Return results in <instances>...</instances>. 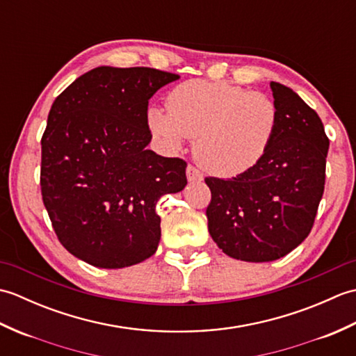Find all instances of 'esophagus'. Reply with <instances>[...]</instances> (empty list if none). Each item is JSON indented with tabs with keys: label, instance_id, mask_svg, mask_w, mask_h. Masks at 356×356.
Instances as JSON below:
<instances>
[{
	"label": "esophagus",
	"instance_id": "obj_1",
	"mask_svg": "<svg viewBox=\"0 0 356 356\" xmlns=\"http://www.w3.org/2000/svg\"><path fill=\"white\" fill-rule=\"evenodd\" d=\"M186 177L190 182H200V180L203 179V174L195 168L194 165H188L186 166Z\"/></svg>",
	"mask_w": 356,
	"mask_h": 356
}]
</instances>
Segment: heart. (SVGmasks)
Listing matches in <instances>:
<instances>
[{
  "label": "heart",
  "instance_id": "b5f03b06",
  "mask_svg": "<svg viewBox=\"0 0 356 356\" xmlns=\"http://www.w3.org/2000/svg\"><path fill=\"white\" fill-rule=\"evenodd\" d=\"M166 107L148 113L153 134L172 149L195 138L197 162L222 177L240 176L259 165L280 120L269 96L228 82L186 81L168 95Z\"/></svg>",
  "mask_w": 356,
  "mask_h": 356
}]
</instances>
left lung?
<instances>
[{
    "mask_svg": "<svg viewBox=\"0 0 356 356\" xmlns=\"http://www.w3.org/2000/svg\"><path fill=\"white\" fill-rule=\"evenodd\" d=\"M270 88L280 120L266 156L240 176L205 179L211 237L226 255L254 263L284 257L309 236L326 182L320 116L289 87Z\"/></svg>",
    "mask_w": 356,
    "mask_h": 356,
    "instance_id": "left-lung-1",
    "label": "left lung"
}]
</instances>
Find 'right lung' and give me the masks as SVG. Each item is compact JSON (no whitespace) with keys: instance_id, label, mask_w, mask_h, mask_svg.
I'll use <instances>...</instances> for the list:
<instances>
[{"instance_id":"right-lung-1","label":"right lung","mask_w":356,"mask_h":356,"mask_svg":"<svg viewBox=\"0 0 356 356\" xmlns=\"http://www.w3.org/2000/svg\"><path fill=\"white\" fill-rule=\"evenodd\" d=\"M176 73L97 67L53 102L41 139V194L61 245L96 268L147 260L161 240L156 203L186 185V162L151 140L148 101Z\"/></svg>"}]
</instances>
